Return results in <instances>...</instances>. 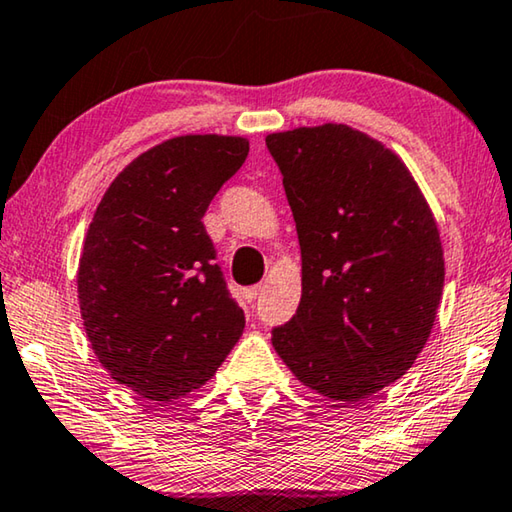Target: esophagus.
Instances as JSON below:
<instances>
[{"mask_svg":"<svg viewBox=\"0 0 512 512\" xmlns=\"http://www.w3.org/2000/svg\"><path fill=\"white\" fill-rule=\"evenodd\" d=\"M264 291V287L262 285H255V287H248V289H243V298L248 300V303H253V300L262 294Z\"/></svg>","mask_w":512,"mask_h":512,"instance_id":"esophagus-1","label":"esophagus"}]
</instances>
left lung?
Segmentation results:
<instances>
[{
  "label": "left lung",
  "mask_w": 512,
  "mask_h": 512,
  "mask_svg": "<svg viewBox=\"0 0 512 512\" xmlns=\"http://www.w3.org/2000/svg\"><path fill=\"white\" fill-rule=\"evenodd\" d=\"M294 212L303 294L273 348L305 387L342 403L405 376L444 287L435 216L401 157L348 125L266 136Z\"/></svg>",
  "instance_id": "1"
}]
</instances>
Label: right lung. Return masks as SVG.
<instances>
[{
	"instance_id": "1",
	"label": "right lung",
	"mask_w": 512,
	"mask_h": 512,
	"mask_svg": "<svg viewBox=\"0 0 512 512\" xmlns=\"http://www.w3.org/2000/svg\"><path fill=\"white\" fill-rule=\"evenodd\" d=\"M248 139L184 134L120 170L88 225L77 291L93 353L139 399L170 401L214 376L246 319L202 225Z\"/></svg>"
}]
</instances>
